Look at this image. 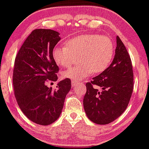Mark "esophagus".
<instances>
[{
  "label": "esophagus",
  "mask_w": 149,
  "mask_h": 149,
  "mask_svg": "<svg viewBox=\"0 0 149 149\" xmlns=\"http://www.w3.org/2000/svg\"><path fill=\"white\" fill-rule=\"evenodd\" d=\"M71 84H72V87H76V85H82L83 83H80V82H77L76 80H72V81H71Z\"/></svg>",
  "instance_id": "34e87169"
}]
</instances>
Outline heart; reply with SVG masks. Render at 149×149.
<instances>
[{
	"label": "heart",
	"instance_id": "heart-1",
	"mask_svg": "<svg viewBox=\"0 0 149 149\" xmlns=\"http://www.w3.org/2000/svg\"><path fill=\"white\" fill-rule=\"evenodd\" d=\"M113 42L109 37L98 34H83L70 39L66 45L53 49V59L58 66L69 67L78 57L79 64L62 73L64 78L80 80L105 71L114 54Z\"/></svg>",
	"mask_w": 149,
	"mask_h": 149
}]
</instances>
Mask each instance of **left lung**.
Returning a JSON list of instances; mask_svg holds the SVG:
<instances>
[{
    "instance_id": "1",
    "label": "left lung",
    "mask_w": 149,
    "mask_h": 149,
    "mask_svg": "<svg viewBox=\"0 0 149 149\" xmlns=\"http://www.w3.org/2000/svg\"><path fill=\"white\" fill-rule=\"evenodd\" d=\"M113 60L99 76L86 83L83 99L88 118L99 125H106L117 119L127 109L133 91L132 65L125 46L118 36ZM102 88L99 91L94 85Z\"/></svg>"
}]
</instances>
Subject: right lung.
<instances>
[{
	"mask_svg": "<svg viewBox=\"0 0 149 149\" xmlns=\"http://www.w3.org/2000/svg\"><path fill=\"white\" fill-rule=\"evenodd\" d=\"M59 35L51 29L33 30L15 60L13 81L17 102L30 120L41 125L59 118L71 87L69 78L59 82L55 90L46 85L47 82L57 80L59 67L52 51L60 40Z\"/></svg>",
	"mask_w": 149,
	"mask_h": 149,
	"instance_id": "right-lung-1",
	"label": "right lung"
}]
</instances>
